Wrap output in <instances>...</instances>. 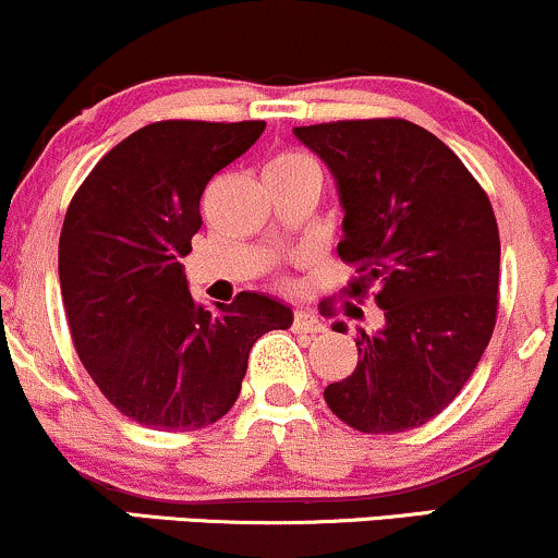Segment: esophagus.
<instances>
[{"label": "esophagus", "instance_id": "esophagus-1", "mask_svg": "<svg viewBox=\"0 0 558 558\" xmlns=\"http://www.w3.org/2000/svg\"><path fill=\"white\" fill-rule=\"evenodd\" d=\"M293 330L312 332V336H315V332H325V325H323V319L315 315V312L299 310L296 315H293Z\"/></svg>", "mask_w": 558, "mask_h": 558}]
</instances>
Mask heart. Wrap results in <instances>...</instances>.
<instances>
[{
  "instance_id": "1",
  "label": "heart",
  "mask_w": 558,
  "mask_h": 558,
  "mask_svg": "<svg viewBox=\"0 0 558 558\" xmlns=\"http://www.w3.org/2000/svg\"><path fill=\"white\" fill-rule=\"evenodd\" d=\"M312 159L306 155H301V151H280V155H275L270 162H267L265 168V178L270 175H288V172H296L301 168H312Z\"/></svg>"
}]
</instances>
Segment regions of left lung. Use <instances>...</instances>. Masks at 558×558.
<instances>
[{
    "label": "left lung",
    "mask_w": 558,
    "mask_h": 558,
    "mask_svg": "<svg viewBox=\"0 0 558 558\" xmlns=\"http://www.w3.org/2000/svg\"><path fill=\"white\" fill-rule=\"evenodd\" d=\"M293 133L336 178L338 257L360 272L345 293L362 301L375 288L386 315L375 336L356 332L362 360L325 401L360 433L425 425L457 399L496 328L501 241L490 198L444 141L409 120Z\"/></svg>",
    "instance_id": "left-lung-1"
}]
</instances>
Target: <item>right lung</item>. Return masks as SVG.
Wrapping results in <instances>:
<instances>
[{
	"label": "right lung",
	"instance_id": "add662e5",
	"mask_svg": "<svg viewBox=\"0 0 558 558\" xmlns=\"http://www.w3.org/2000/svg\"><path fill=\"white\" fill-rule=\"evenodd\" d=\"M262 131V120L144 125L96 162L70 202L60 233L70 336L107 401L138 425H213L239 399L257 338L291 328L286 304L252 291L204 310L181 265L207 183Z\"/></svg>",
	"mask_w": 558,
	"mask_h": 558
}]
</instances>
